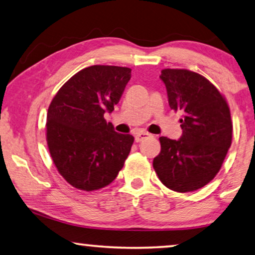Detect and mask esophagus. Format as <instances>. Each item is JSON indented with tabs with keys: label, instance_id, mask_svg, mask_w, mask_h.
<instances>
[{
	"label": "esophagus",
	"instance_id": "esophagus-1",
	"mask_svg": "<svg viewBox=\"0 0 255 255\" xmlns=\"http://www.w3.org/2000/svg\"><path fill=\"white\" fill-rule=\"evenodd\" d=\"M151 136V134H149V132H146V131H139V132H137V134L135 135V140L136 142H142L143 139H145V138H147V137H150Z\"/></svg>",
	"mask_w": 255,
	"mask_h": 255
}]
</instances>
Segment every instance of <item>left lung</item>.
Returning a JSON list of instances; mask_svg holds the SVG:
<instances>
[{
  "label": "left lung",
  "instance_id": "1",
  "mask_svg": "<svg viewBox=\"0 0 255 255\" xmlns=\"http://www.w3.org/2000/svg\"><path fill=\"white\" fill-rule=\"evenodd\" d=\"M168 103L182 112L180 139L161 136V151L153 168L167 188L190 192L213 180L225 160L233 139V124L226 98L206 78L196 72L165 68Z\"/></svg>",
  "mask_w": 255,
  "mask_h": 255
}]
</instances>
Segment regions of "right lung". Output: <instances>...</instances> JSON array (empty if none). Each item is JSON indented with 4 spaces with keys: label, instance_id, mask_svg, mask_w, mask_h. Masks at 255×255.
Segmentation results:
<instances>
[{
    "label": "right lung",
    "instance_id": "1",
    "mask_svg": "<svg viewBox=\"0 0 255 255\" xmlns=\"http://www.w3.org/2000/svg\"><path fill=\"white\" fill-rule=\"evenodd\" d=\"M130 73L128 67H86L64 83L49 105V152L72 187L85 191L104 188L124 167L134 137L117 132L104 113L119 103Z\"/></svg>",
    "mask_w": 255,
    "mask_h": 255
}]
</instances>
